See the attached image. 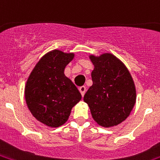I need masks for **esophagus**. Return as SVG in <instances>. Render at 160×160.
Wrapping results in <instances>:
<instances>
[{"mask_svg":"<svg viewBox=\"0 0 160 160\" xmlns=\"http://www.w3.org/2000/svg\"><path fill=\"white\" fill-rule=\"evenodd\" d=\"M79 91H80L81 96L83 97V96L85 95V93H86V86H80V88H79Z\"/></svg>","mask_w":160,"mask_h":160,"instance_id":"esophagus-1","label":"esophagus"}]
</instances>
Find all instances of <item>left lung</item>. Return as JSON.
I'll use <instances>...</instances> for the list:
<instances>
[{
  "label": "left lung",
  "instance_id": "1",
  "mask_svg": "<svg viewBox=\"0 0 160 160\" xmlns=\"http://www.w3.org/2000/svg\"><path fill=\"white\" fill-rule=\"evenodd\" d=\"M94 69L92 84L84 96L92 118L98 125L111 127L123 122L136 103V88L130 72L110 53L90 56Z\"/></svg>",
  "mask_w": 160,
  "mask_h": 160
}]
</instances>
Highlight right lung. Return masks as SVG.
I'll use <instances>...</instances> for the list:
<instances>
[{
  "label": "right lung",
  "mask_w": 160,
  "mask_h": 160,
  "mask_svg": "<svg viewBox=\"0 0 160 160\" xmlns=\"http://www.w3.org/2000/svg\"><path fill=\"white\" fill-rule=\"evenodd\" d=\"M74 53L52 51L35 65L25 86V100L33 116L51 127H58L68 119L71 109L81 94L68 78L64 68Z\"/></svg>",
  "instance_id": "right-lung-1"
}]
</instances>
